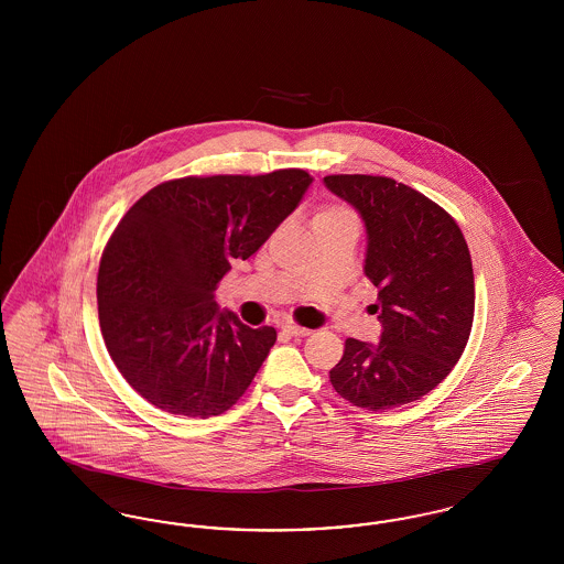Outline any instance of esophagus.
Returning a JSON list of instances; mask_svg holds the SVG:
<instances>
[{"label": "esophagus", "mask_w": 564, "mask_h": 564, "mask_svg": "<svg viewBox=\"0 0 564 564\" xmlns=\"http://www.w3.org/2000/svg\"><path fill=\"white\" fill-rule=\"evenodd\" d=\"M283 332H288L290 336H295V338H302V336H308V334H311L308 327H300V325H294V323H285V325H283Z\"/></svg>", "instance_id": "1"}]
</instances>
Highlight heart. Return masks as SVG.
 Returning a JSON list of instances; mask_svg holds the SVG:
<instances>
[{"label":"heart","instance_id":"b5f03b06","mask_svg":"<svg viewBox=\"0 0 564 564\" xmlns=\"http://www.w3.org/2000/svg\"><path fill=\"white\" fill-rule=\"evenodd\" d=\"M327 215H349L347 209H338V207H334V209H327V212H323L319 217H327Z\"/></svg>","mask_w":564,"mask_h":564}]
</instances>
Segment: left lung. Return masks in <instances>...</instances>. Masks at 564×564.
I'll list each match as a JSON object with an SVG mask.
<instances>
[{
    "label": "left lung",
    "instance_id": "1",
    "mask_svg": "<svg viewBox=\"0 0 564 564\" xmlns=\"http://www.w3.org/2000/svg\"><path fill=\"white\" fill-rule=\"evenodd\" d=\"M325 188L361 215L366 276L378 288L376 345L347 338L329 370L347 402L384 412L435 389L463 355L474 322V267L455 219L389 177L327 175Z\"/></svg>",
    "mask_w": 564,
    "mask_h": 564
}]
</instances>
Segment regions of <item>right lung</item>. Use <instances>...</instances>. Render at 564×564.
Masks as SVG:
<instances>
[{"label":"right lung","instance_id":"obj_1","mask_svg":"<svg viewBox=\"0 0 564 564\" xmlns=\"http://www.w3.org/2000/svg\"><path fill=\"white\" fill-rule=\"evenodd\" d=\"M311 184L302 169L182 177L120 219L97 276L99 323L109 357L141 398L209 419L247 391L276 332L219 308L215 285L294 214Z\"/></svg>","mask_w":564,"mask_h":564}]
</instances>
